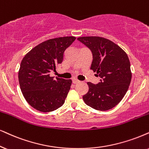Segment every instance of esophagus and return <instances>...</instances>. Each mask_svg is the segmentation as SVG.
<instances>
[{
    "mask_svg": "<svg viewBox=\"0 0 149 149\" xmlns=\"http://www.w3.org/2000/svg\"><path fill=\"white\" fill-rule=\"evenodd\" d=\"M80 81H79L78 80H77V79H73L72 80V82L73 84H78V83H79V82H80Z\"/></svg>",
    "mask_w": 149,
    "mask_h": 149,
    "instance_id": "esophagus-1",
    "label": "esophagus"
}]
</instances>
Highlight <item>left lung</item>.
Here are the masks:
<instances>
[{
	"mask_svg": "<svg viewBox=\"0 0 149 149\" xmlns=\"http://www.w3.org/2000/svg\"><path fill=\"white\" fill-rule=\"evenodd\" d=\"M78 40L91 51V69L101 78L96 84L87 82L88 91L82 97L84 102L95 110L113 108L125 96L131 83L132 74L127 54L104 38L84 36Z\"/></svg>",
	"mask_w": 149,
	"mask_h": 149,
	"instance_id": "8db88e82",
	"label": "left lung"
}]
</instances>
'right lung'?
<instances>
[{
	"instance_id": "right-lung-1",
	"label": "right lung",
	"mask_w": 149,
	"mask_h": 149,
	"mask_svg": "<svg viewBox=\"0 0 149 149\" xmlns=\"http://www.w3.org/2000/svg\"><path fill=\"white\" fill-rule=\"evenodd\" d=\"M76 37L56 38L42 42L22 58L18 71L20 89L26 101L41 112H51L65 103L71 80L50 76L63 61L64 52Z\"/></svg>"
}]
</instances>
